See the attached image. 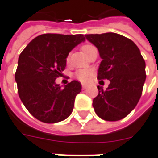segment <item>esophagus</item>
Returning a JSON list of instances; mask_svg holds the SVG:
<instances>
[{"instance_id":"34e87169","label":"esophagus","mask_w":158,"mask_h":158,"mask_svg":"<svg viewBox=\"0 0 158 158\" xmlns=\"http://www.w3.org/2000/svg\"><path fill=\"white\" fill-rule=\"evenodd\" d=\"M82 88H83V89H86V88H87V85L82 84Z\"/></svg>"}]
</instances>
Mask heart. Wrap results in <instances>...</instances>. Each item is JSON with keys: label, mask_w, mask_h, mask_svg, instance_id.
I'll return each instance as SVG.
<instances>
[{"label": "heart", "mask_w": 158, "mask_h": 158, "mask_svg": "<svg viewBox=\"0 0 158 158\" xmlns=\"http://www.w3.org/2000/svg\"><path fill=\"white\" fill-rule=\"evenodd\" d=\"M93 48H94V46L93 44H83L81 46V50L87 56V54L89 53V52ZM69 61H70V57L68 56V57H66V63L68 64ZM92 73H92L91 70H88V69H80V70L76 72L75 77H76V79L79 80V81H81V82H87L90 79V78L92 77Z\"/></svg>", "instance_id": "1"}]
</instances>
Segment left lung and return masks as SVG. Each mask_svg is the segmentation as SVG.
Masks as SVG:
<instances>
[{
    "mask_svg": "<svg viewBox=\"0 0 158 158\" xmlns=\"http://www.w3.org/2000/svg\"><path fill=\"white\" fill-rule=\"evenodd\" d=\"M85 38L98 48L102 58L97 79L110 81L106 90L97 86L94 111L105 121L122 120L135 107L142 95L146 79L143 57L132 40L120 34H88Z\"/></svg>",
    "mask_w": 158,
    "mask_h": 158,
    "instance_id": "obj_1",
    "label": "left lung"
}]
</instances>
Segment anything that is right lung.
Segmentation results:
<instances>
[{"label":"right lung","instance_id":"1","mask_svg":"<svg viewBox=\"0 0 158 158\" xmlns=\"http://www.w3.org/2000/svg\"><path fill=\"white\" fill-rule=\"evenodd\" d=\"M85 40L82 34L47 33L34 38L20 54L15 73L18 95L38 121L58 123L72 114L81 84L73 80L61 88L55 79L62 76L69 52Z\"/></svg>","mask_w":158,"mask_h":158}]
</instances>
